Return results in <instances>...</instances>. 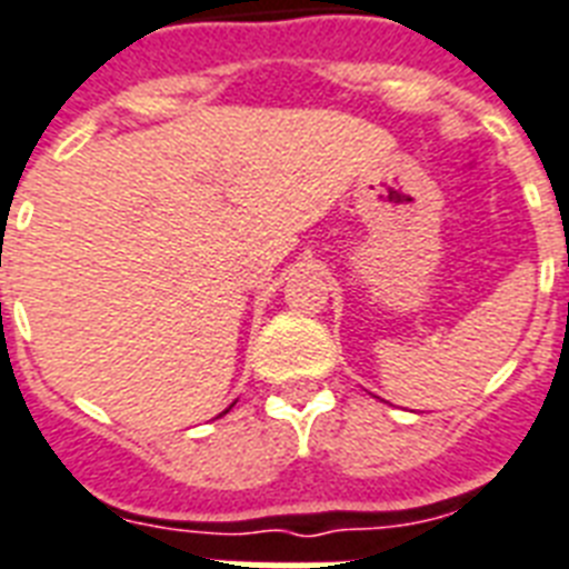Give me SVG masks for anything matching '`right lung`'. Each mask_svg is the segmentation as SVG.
I'll return each instance as SVG.
<instances>
[{
    "instance_id": "add662e5",
    "label": "right lung",
    "mask_w": 569,
    "mask_h": 569,
    "mask_svg": "<svg viewBox=\"0 0 569 569\" xmlns=\"http://www.w3.org/2000/svg\"><path fill=\"white\" fill-rule=\"evenodd\" d=\"M224 412H228V409H224Z\"/></svg>"
}]
</instances>
